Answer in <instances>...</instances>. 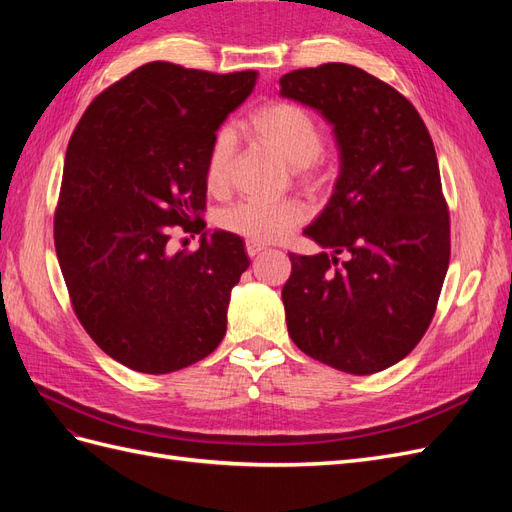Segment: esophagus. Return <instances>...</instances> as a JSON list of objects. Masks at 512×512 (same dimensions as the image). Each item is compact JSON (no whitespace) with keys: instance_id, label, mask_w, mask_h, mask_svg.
Masks as SVG:
<instances>
[{"instance_id":"obj_1","label":"esophagus","mask_w":512,"mask_h":512,"mask_svg":"<svg viewBox=\"0 0 512 512\" xmlns=\"http://www.w3.org/2000/svg\"><path fill=\"white\" fill-rule=\"evenodd\" d=\"M245 250H247V254H250V256H256V254H260L262 250H265V245L256 243V241H247L245 243Z\"/></svg>"}]
</instances>
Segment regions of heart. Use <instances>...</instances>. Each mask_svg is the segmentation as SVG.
I'll use <instances>...</instances> for the list:
<instances>
[{
    "instance_id": "obj_1",
    "label": "heart",
    "mask_w": 512,
    "mask_h": 512,
    "mask_svg": "<svg viewBox=\"0 0 512 512\" xmlns=\"http://www.w3.org/2000/svg\"><path fill=\"white\" fill-rule=\"evenodd\" d=\"M252 130L258 141L269 147L277 158L297 175H307L322 151V130L316 119L305 108L290 102H275L252 117ZM232 136L220 132L213 138L205 179L211 192H222L228 185L232 162ZM305 218L303 207L297 200L282 203H254L245 200L220 213V224L235 235L256 241L273 243L284 239L288 232Z\"/></svg>"
}]
</instances>
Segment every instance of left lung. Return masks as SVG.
<instances>
[{
  "label": "left lung",
  "instance_id": "obj_1",
  "mask_svg": "<svg viewBox=\"0 0 512 512\" xmlns=\"http://www.w3.org/2000/svg\"><path fill=\"white\" fill-rule=\"evenodd\" d=\"M280 96L314 108L339 151L329 203L303 230L324 252L288 254V335L324 365L376 374L421 342L446 277L451 226L436 149L416 108L356 66L294 70Z\"/></svg>",
  "mask_w": 512,
  "mask_h": 512
}]
</instances>
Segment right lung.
Listing matches in <instances>:
<instances>
[{
    "mask_svg": "<svg viewBox=\"0 0 512 512\" xmlns=\"http://www.w3.org/2000/svg\"><path fill=\"white\" fill-rule=\"evenodd\" d=\"M256 72L211 74L153 61L89 104L64 162L55 250L89 337L141 374L205 359L226 335L230 292L250 267L235 232L207 230L205 168ZM201 235L167 250L172 226Z\"/></svg>",
    "mask_w": 512,
    "mask_h": 512,
    "instance_id": "obj_1",
    "label": "right lung"
}]
</instances>
